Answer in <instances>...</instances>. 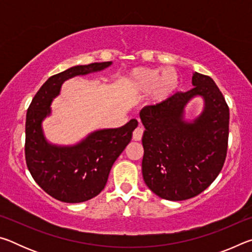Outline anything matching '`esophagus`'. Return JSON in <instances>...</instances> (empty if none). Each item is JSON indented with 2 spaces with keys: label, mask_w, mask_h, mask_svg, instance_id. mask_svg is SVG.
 <instances>
[{
  "label": "esophagus",
  "mask_w": 252,
  "mask_h": 252,
  "mask_svg": "<svg viewBox=\"0 0 252 252\" xmlns=\"http://www.w3.org/2000/svg\"><path fill=\"white\" fill-rule=\"evenodd\" d=\"M142 135H143V129L141 126H138L133 131V140L134 141H140V140L142 139Z\"/></svg>",
  "instance_id": "1"
}]
</instances>
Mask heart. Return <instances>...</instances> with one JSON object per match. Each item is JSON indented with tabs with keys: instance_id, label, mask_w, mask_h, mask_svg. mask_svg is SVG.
<instances>
[{
	"instance_id": "1",
	"label": "heart",
	"mask_w": 252,
	"mask_h": 252,
	"mask_svg": "<svg viewBox=\"0 0 252 252\" xmlns=\"http://www.w3.org/2000/svg\"><path fill=\"white\" fill-rule=\"evenodd\" d=\"M178 84V74L172 69L161 71L139 67L132 72L129 79L132 92L146 93L151 90L150 99L153 103H161L169 99L176 91Z\"/></svg>"
}]
</instances>
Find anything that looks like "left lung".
<instances>
[{
    "instance_id": "left-lung-1",
    "label": "left lung",
    "mask_w": 252,
    "mask_h": 252,
    "mask_svg": "<svg viewBox=\"0 0 252 252\" xmlns=\"http://www.w3.org/2000/svg\"><path fill=\"white\" fill-rule=\"evenodd\" d=\"M193 88L177 92L140 112L143 132L142 176L158 197L171 201L193 198L215 181L228 149L229 108L210 76L194 72ZM195 96L205 102L193 122L184 120V108Z\"/></svg>"
}]
</instances>
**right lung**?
<instances>
[{
    "label": "right lung",
    "instance_id": "right-lung-1",
    "mask_svg": "<svg viewBox=\"0 0 252 252\" xmlns=\"http://www.w3.org/2000/svg\"><path fill=\"white\" fill-rule=\"evenodd\" d=\"M112 62L76 65L52 75L34 95L25 122V160L35 182L62 202L88 201L104 189L110 170L132 138L138 121L121 127L92 132L74 146H55L45 139L42 121L51 114V103L62 83L76 75L104 70Z\"/></svg>",
    "mask_w": 252,
    "mask_h": 252
}]
</instances>
